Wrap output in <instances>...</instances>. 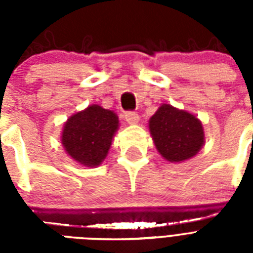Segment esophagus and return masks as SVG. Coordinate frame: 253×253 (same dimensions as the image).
I'll use <instances>...</instances> for the list:
<instances>
[{"instance_id": "34e87169", "label": "esophagus", "mask_w": 253, "mask_h": 253, "mask_svg": "<svg viewBox=\"0 0 253 253\" xmlns=\"http://www.w3.org/2000/svg\"><path fill=\"white\" fill-rule=\"evenodd\" d=\"M125 119H126V122L128 125H136L139 122V115L134 111H128L125 114Z\"/></svg>"}]
</instances>
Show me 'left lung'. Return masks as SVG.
Segmentation results:
<instances>
[{"mask_svg": "<svg viewBox=\"0 0 253 253\" xmlns=\"http://www.w3.org/2000/svg\"><path fill=\"white\" fill-rule=\"evenodd\" d=\"M156 150L169 163L194 158L205 144L202 122L186 110L163 103L148 121Z\"/></svg>", "mask_w": 253, "mask_h": 253, "instance_id": "1", "label": "left lung"}]
</instances>
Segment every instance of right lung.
<instances>
[{"label":"right lung","instance_id":"1","mask_svg":"<svg viewBox=\"0 0 253 253\" xmlns=\"http://www.w3.org/2000/svg\"><path fill=\"white\" fill-rule=\"evenodd\" d=\"M118 127V115L94 103L67 119L61 144L76 163L90 168L98 167L109 154Z\"/></svg>","mask_w":253,"mask_h":253}]
</instances>
